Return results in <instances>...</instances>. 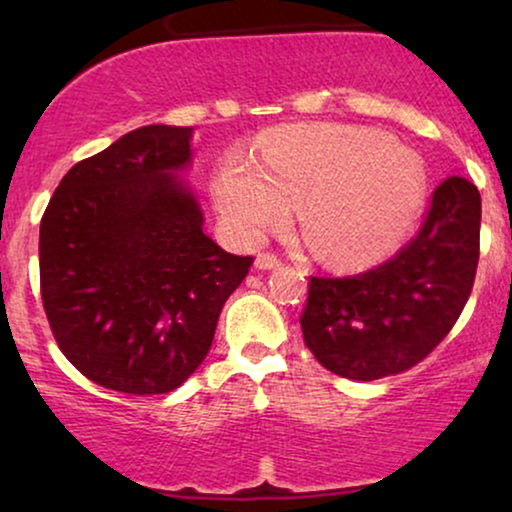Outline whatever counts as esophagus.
<instances>
[{
    "instance_id": "obj_1",
    "label": "esophagus",
    "mask_w": 512,
    "mask_h": 512,
    "mask_svg": "<svg viewBox=\"0 0 512 512\" xmlns=\"http://www.w3.org/2000/svg\"><path fill=\"white\" fill-rule=\"evenodd\" d=\"M254 265H256L258 270H272V268H279V265H282V261H279V256L270 254V251H263V254L256 256Z\"/></svg>"
}]
</instances>
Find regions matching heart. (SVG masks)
I'll return each instance as SVG.
<instances>
[{"label":"heart","mask_w":512,"mask_h":512,"mask_svg":"<svg viewBox=\"0 0 512 512\" xmlns=\"http://www.w3.org/2000/svg\"><path fill=\"white\" fill-rule=\"evenodd\" d=\"M419 156L382 132L310 123L272 130L258 163L230 153L214 179L223 219L244 240L284 226L303 200L307 242L338 265L373 263L396 247L422 209Z\"/></svg>","instance_id":"heart-1"}]
</instances>
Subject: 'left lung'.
Here are the masks:
<instances>
[{"label":"left lung","instance_id":"left-lung-1","mask_svg":"<svg viewBox=\"0 0 512 512\" xmlns=\"http://www.w3.org/2000/svg\"><path fill=\"white\" fill-rule=\"evenodd\" d=\"M480 258V193L447 177L419 233L387 263L352 277H310L300 317L305 345L347 380L410 370L457 324Z\"/></svg>","mask_w":512,"mask_h":512}]
</instances>
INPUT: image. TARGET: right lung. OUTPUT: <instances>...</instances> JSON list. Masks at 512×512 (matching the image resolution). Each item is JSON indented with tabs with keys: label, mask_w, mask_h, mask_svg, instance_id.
Wrapping results in <instances>:
<instances>
[{
	"label": "right lung",
	"mask_w": 512,
	"mask_h": 512,
	"mask_svg": "<svg viewBox=\"0 0 512 512\" xmlns=\"http://www.w3.org/2000/svg\"><path fill=\"white\" fill-rule=\"evenodd\" d=\"M193 128L144 125L76 163L39 228L41 300L53 338L100 387L151 396L205 361L219 314L254 263L202 233L179 179Z\"/></svg>",
	"instance_id": "right-lung-1"
}]
</instances>
